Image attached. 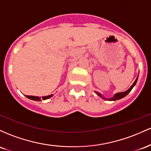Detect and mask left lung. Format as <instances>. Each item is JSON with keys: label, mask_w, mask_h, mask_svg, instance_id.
Here are the masks:
<instances>
[{"label": "left lung", "mask_w": 151, "mask_h": 151, "mask_svg": "<svg viewBox=\"0 0 151 151\" xmlns=\"http://www.w3.org/2000/svg\"><path fill=\"white\" fill-rule=\"evenodd\" d=\"M138 77H137V78H136V80L135 81V82L133 83V84L131 86H130V88L128 90V91H125V92H122V93H116V94H115L114 95V96H113V98H108V99H107V98H103V96L102 95H101V93H98V92H96V93H97L98 96H100V97L101 98H103V99H105V100H108V101H116V100H119V99H121V98H123V97H125V96H126L127 95H128V93H129L130 92V91H131V90L133 89V88L134 87V86L135 84H136V83H137V81H138Z\"/></svg>", "instance_id": "left-lung-1"}]
</instances>
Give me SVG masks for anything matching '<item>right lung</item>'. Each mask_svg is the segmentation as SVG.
<instances>
[{
	"instance_id": "obj_1",
	"label": "right lung",
	"mask_w": 151,
	"mask_h": 151,
	"mask_svg": "<svg viewBox=\"0 0 151 151\" xmlns=\"http://www.w3.org/2000/svg\"><path fill=\"white\" fill-rule=\"evenodd\" d=\"M27 98H28L29 99H31V100H33V101H41V100H46V99H48V98H51L52 96H53V94L50 95V96H43V97L40 98V97H38V96H25Z\"/></svg>"
}]
</instances>
